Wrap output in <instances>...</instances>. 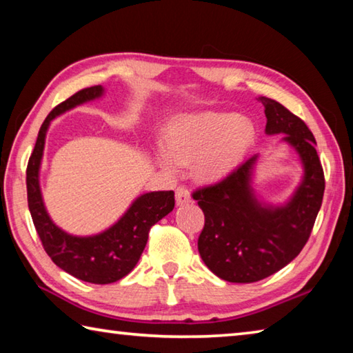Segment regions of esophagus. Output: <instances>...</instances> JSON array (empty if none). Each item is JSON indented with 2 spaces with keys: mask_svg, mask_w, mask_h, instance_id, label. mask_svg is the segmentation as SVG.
<instances>
[{
  "mask_svg": "<svg viewBox=\"0 0 353 353\" xmlns=\"http://www.w3.org/2000/svg\"><path fill=\"white\" fill-rule=\"evenodd\" d=\"M175 199H176V205L178 206L188 205V203L190 201V192L188 190V188L178 186L176 190H175Z\"/></svg>",
  "mask_w": 353,
  "mask_h": 353,
  "instance_id": "34e87169",
  "label": "esophagus"
}]
</instances>
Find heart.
<instances>
[{"mask_svg": "<svg viewBox=\"0 0 353 353\" xmlns=\"http://www.w3.org/2000/svg\"><path fill=\"white\" fill-rule=\"evenodd\" d=\"M254 125L231 113H205L188 117L170 128L167 152L159 161L167 170L194 161V172L203 180H214L231 172L248 152Z\"/></svg>", "mask_w": 353, "mask_h": 353, "instance_id": "obj_1", "label": "heart"}]
</instances>
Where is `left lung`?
<instances>
[{"mask_svg":"<svg viewBox=\"0 0 353 353\" xmlns=\"http://www.w3.org/2000/svg\"><path fill=\"white\" fill-rule=\"evenodd\" d=\"M259 101L267 116L265 132L285 134L283 141L304 164V180L285 206H262L250 184L254 154L223 180L194 190V200L205 214L199 237L203 262L220 279L236 283L262 281L299 254L310 237L325 189L316 139L305 122L273 99Z\"/></svg>","mask_w":353,"mask_h":353,"instance_id":"left-lung-1","label":"left lung"}]
</instances>
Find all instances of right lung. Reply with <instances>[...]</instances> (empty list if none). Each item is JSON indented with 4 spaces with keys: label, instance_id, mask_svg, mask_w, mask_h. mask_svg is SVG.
Masks as SVG:
<instances>
[{
    "label": "right lung",
    "instance_id": "right-lung-1",
    "mask_svg": "<svg viewBox=\"0 0 353 353\" xmlns=\"http://www.w3.org/2000/svg\"><path fill=\"white\" fill-rule=\"evenodd\" d=\"M103 94L101 85L77 91L59 103L45 122L41 123L39 136L30 154L26 169L28 205L37 234L41 240L46 254L66 273L90 283H113L132 271L144 251L150 228L169 214L175 206L173 190H159L138 196L122 215L121 220L107 231L91 237H76L61 231L52 223L43 205L39 170L48 127L54 117L65 113L77 105L92 101Z\"/></svg>",
    "mask_w": 353,
    "mask_h": 353
}]
</instances>
